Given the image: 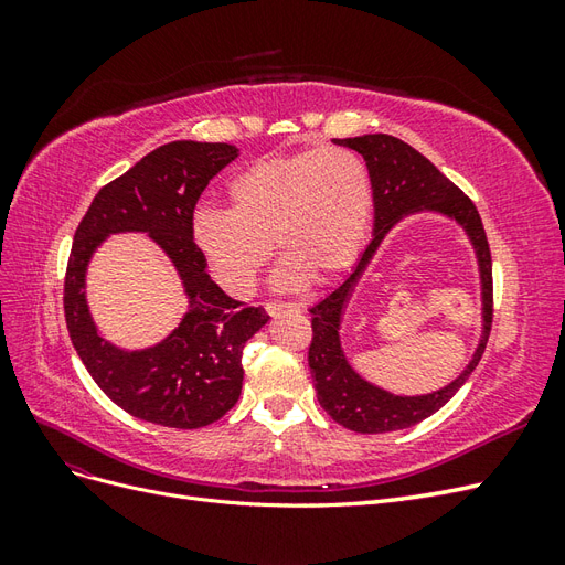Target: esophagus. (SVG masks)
I'll return each instance as SVG.
<instances>
[{
	"mask_svg": "<svg viewBox=\"0 0 565 565\" xmlns=\"http://www.w3.org/2000/svg\"><path fill=\"white\" fill-rule=\"evenodd\" d=\"M266 309V313L268 316H278V313H282V311H301V303H266L264 306Z\"/></svg>",
	"mask_w": 565,
	"mask_h": 565,
	"instance_id": "esophagus-1",
	"label": "esophagus"
}]
</instances>
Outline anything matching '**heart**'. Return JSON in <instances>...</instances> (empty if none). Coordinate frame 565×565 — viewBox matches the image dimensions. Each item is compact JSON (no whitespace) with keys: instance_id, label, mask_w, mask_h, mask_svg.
Returning <instances> with one entry per match:
<instances>
[{"instance_id":"b5f03b06","label":"heart","mask_w":565,"mask_h":565,"mask_svg":"<svg viewBox=\"0 0 565 565\" xmlns=\"http://www.w3.org/2000/svg\"><path fill=\"white\" fill-rule=\"evenodd\" d=\"M231 210L193 216V247L231 297L254 292L274 241L285 254L273 285L299 289L351 268L370 231L374 193L349 148L301 150L252 162L228 183Z\"/></svg>"}]
</instances>
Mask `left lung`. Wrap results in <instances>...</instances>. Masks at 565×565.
Segmentation results:
<instances>
[{"label": "left lung", "instance_id": "obj_1", "mask_svg": "<svg viewBox=\"0 0 565 565\" xmlns=\"http://www.w3.org/2000/svg\"><path fill=\"white\" fill-rule=\"evenodd\" d=\"M334 143L355 150L365 160L374 193V224L372 241L351 270V276L311 309L313 341L309 349V367L318 403L337 424L358 434L398 431L438 413L465 386L469 374L481 361L492 324L490 247L473 202L448 177H443L419 150L388 134H363L355 139H334ZM424 211L455 220L470 237L479 264V279L482 280V337L472 361L450 385L431 394L403 397L367 383L352 370L340 347L338 330L352 287L383 237L403 217Z\"/></svg>", "mask_w": 565, "mask_h": 565}]
</instances>
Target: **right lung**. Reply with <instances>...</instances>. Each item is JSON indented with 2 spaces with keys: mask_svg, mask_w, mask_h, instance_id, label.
I'll list each match as a JSON object with an SVG mask.
<instances>
[{
  "mask_svg": "<svg viewBox=\"0 0 565 565\" xmlns=\"http://www.w3.org/2000/svg\"><path fill=\"white\" fill-rule=\"evenodd\" d=\"M241 150L172 141L98 191L79 221L65 273V322L94 382L125 413L169 429H200L224 417L243 391V349L268 322L204 270L193 247V212L207 183ZM146 232L173 262L189 299L178 328L158 345L125 350L99 334L86 301V270L110 234Z\"/></svg>",
  "mask_w": 565,
  "mask_h": 565,
  "instance_id": "1",
  "label": "right lung"
}]
</instances>
